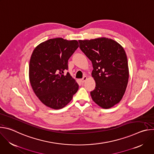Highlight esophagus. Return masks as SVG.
<instances>
[{
    "label": "esophagus",
    "mask_w": 154,
    "mask_h": 154,
    "mask_svg": "<svg viewBox=\"0 0 154 154\" xmlns=\"http://www.w3.org/2000/svg\"><path fill=\"white\" fill-rule=\"evenodd\" d=\"M86 80H87V77H86V76H85V77H83V79H82L80 80V82H81L82 83H84Z\"/></svg>",
    "instance_id": "34e87169"
}]
</instances>
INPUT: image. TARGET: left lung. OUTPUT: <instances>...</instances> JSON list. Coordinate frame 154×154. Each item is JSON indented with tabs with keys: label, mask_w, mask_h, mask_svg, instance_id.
<instances>
[{
	"label": "left lung",
	"mask_w": 154,
	"mask_h": 154,
	"mask_svg": "<svg viewBox=\"0 0 154 154\" xmlns=\"http://www.w3.org/2000/svg\"><path fill=\"white\" fill-rule=\"evenodd\" d=\"M79 42L80 49L93 64L96 87L90 93L92 99L103 108L113 106L122 99L128 84L129 71L124 48L104 37Z\"/></svg>",
	"instance_id": "8db88e82"
}]
</instances>
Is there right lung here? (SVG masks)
Here are the masks:
<instances>
[{"label":"right lung","instance_id":"1","mask_svg":"<svg viewBox=\"0 0 154 154\" xmlns=\"http://www.w3.org/2000/svg\"><path fill=\"white\" fill-rule=\"evenodd\" d=\"M79 48L77 40L61 38L48 39L33 51L29 63L32 89L47 106L61 109L68 105L79 90V85L68 70L69 58Z\"/></svg>","mask_w":154,"mask_h":154}]
</instances>
